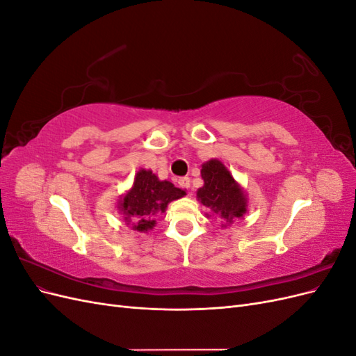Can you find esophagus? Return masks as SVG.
<instances>
[{"instance_id":"obj_1","label":"esophagus","mask_w":356,"mask_h":356,"mask_svg":"<svg viewBox=\"0 0 356 356\" xmlns=\"http://www.w3.org/2000/svg\"><path fill=\"white\" fill-rule=\"evenodd\" d=\"M178 184L182 187V188H190V178L188 177H182L178 179Z\"/></svg>"}]
</instances>
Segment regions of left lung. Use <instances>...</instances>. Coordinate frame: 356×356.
<instances>
[{
	"instance_id": "obj_1",
	"label": "left lung",
	"mask_w": 356,
	"mask_h": 356,
	"mask_svg": "<svg viewBox=\"0 0 356 356\" xmlns=\"http://www.w3.org/2000/svg\"><path fill=\"white\" fill-rule=\"evenodd\" d=\"M203 187L197 190V197L207 208L225 221L232 222L246 212V199L238 182L220 160H209L202 166Z\"/></svg>"
}]
</instances>
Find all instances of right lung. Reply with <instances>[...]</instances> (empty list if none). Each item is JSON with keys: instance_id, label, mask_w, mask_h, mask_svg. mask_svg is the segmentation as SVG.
<instances>
[{"instance_id": "right-lung-1", "label": "right lung", "mask_w": 356, "mask_h": 356, "mask_svg": "<svg viewBox=\"0 0 356 356\" xmlns=\"http://www.w3.org/2000/svg\"><path fill=\"white\" fill-rule=\"evenodd\" d=\"M186 195L169 181H160L152 170L141 169L136 174L132 188L123 197L120 208L127 222H134V229L147 232L154 227L156 213L165 212L168 203Z\"/></svg>"}]
</instances>
